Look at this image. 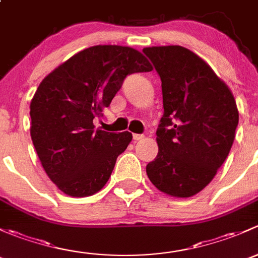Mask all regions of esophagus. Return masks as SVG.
<instances>
[{"instance_id": "1", "label": "esophagus", "mask_w": 258, "mask_h": 258, "mask_svg": "<svg viewBox=\"0 0 258 258\" xmlns=\"http://www.w3.org/2000/svg\"><path fill=\"white\" fill-rule=\"evenodd\" d=\"M133 139H134L135 142H139V140L144 139V135H143V134H133Z\"/></svg>"}]
</instances>
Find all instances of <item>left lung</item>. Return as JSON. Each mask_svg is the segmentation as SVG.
I'll list each match as a JSON object with an SVG mask.
<instances>
[{"label": "left lung", "instance_id": "left-lung-1", "mask_svg": "<svg viewBox=\"0 0 258 258\" xmlns=\"http://www.w3.org/2000/svg\"><path fill=\"white\" fill-rule=\"evenodd\" d=\"M143 52L160 76L164 105L156 130L159 151L147 165L148 177L166 195L190 198L208 186L226 160L238 124L236 100L190 49L161 46Z\"/></svg>", "mask_w": 258, "mask_h": 258}]
</instances>
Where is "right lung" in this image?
Returning <instances> with one entry per match:
<instances>
[{"instance_id":"right-lung-1","label":"right lung","mask_w":258,"mask_h":258,"mask_svg":"<svg viewBox=\"0 0 258 258\" xmlns=\"http://www.w3.org/2000/svg\"><path fill=\"white\" fill-rule=\"evenodd\" d=\"M153 67L139 50L93 46L52 71L30 105L31 138L48 177L66 195H94L109 180L132 133L95 129L93 119L120 89L128 74Z\"/></svg>"}]
</instances>
